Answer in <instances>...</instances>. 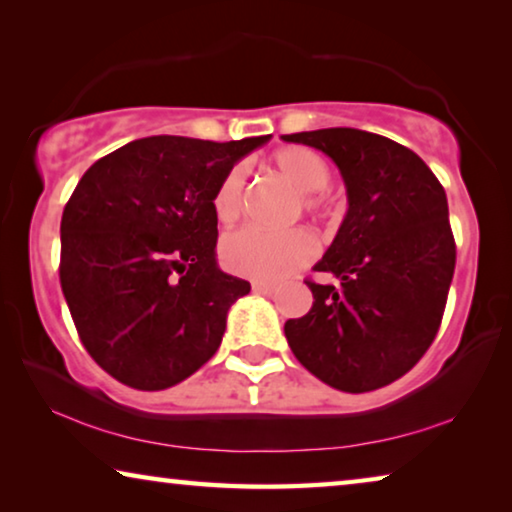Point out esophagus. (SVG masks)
Returning <instances> with one entry per match:
<instances>
[{
	"label": "esophagus",
	"mask_w": 512,
	"mask_h": 512,
	"mask_svg": "<svg viewBox=\"0 0 512 512\" xmlns=\"http://www.w3.org/2000/svg\"><path fill=\"white\" fill-rule=\"evenodd\" d=\"M275 289H278V287H275V282H266V280H255V282H253V291H255V294L271 296Z\"/></svg>",
	"instance_id": "34e87169"
}]
</instances>
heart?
<instances>
[{
	"mask_svg": "<svg viewBox=\"0 0 512 512\" xmlns=\"http://www.w3.org/2000/svg\"><path fill=\"white\" fill-rule=\"evenodd\" d=\"M273 166L285 177L291 189L300 193V205L307 214H319L323 209L321 193L330 184L328 161L310 148H282L273 154ZM243 184L246 170L232 166L216 184L212 209L218 223L230 225L243 209ZM316 253L314 237L303 227L287 232H266L257 227L225 234L221 241V259L227 269L255 280H280L312 262Z\"/></svg>",
	"mask_w": 512,
	"mask_h": 512,
	"instance_id": "heart-1",
	"label": "heart"
}]
</instances>
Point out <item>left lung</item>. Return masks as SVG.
I'll return each instance as SVG.
<instances>
[{"label": "left lung", "mask_w": 512, "mask_h": 512, "mask_svg": "<svg viewBox=\"0 0 512 512\" xmlns=\"http://www.w3.org/2000/svg\"><path fill=\"white\" fill-rule=\"evenodd\" d=\"M335 161L348 212L314 271L312 310L285 323L296 360L323 383L362 394L408 373L440 330L456 241L440 180L387 136L353 127L285 134Z\"/></svg>", "instance_id": "8db88e82"}]
</instances>
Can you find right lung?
I'll use <instances>...</instances> for the list:
<instances>
[{
    "label": "right lung",
    "mask_w": 512,
    "mask_h": 512,
    "mask_svg": "<svg viewBox=\"0 0 512 512\" xmlns=\"http://www.w3.org/2000/svg\"><path fill=\"white\" fill-rule=\"evenodd\" d=\"M271 136H148L97 159L61 218V289L81 344L123 385L173 387L221 346L250 282L218 269L216 184Z\"/></svg>",
    "instance_id": "right-lung-1"
}]
</instances>
